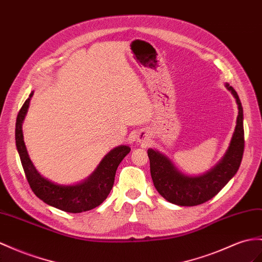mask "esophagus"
Returning <instances> with one entry per match:
<instances>
[{
	"label": "esophagus",
	"instance_id": "obj_1",
	"mask_svg": "<svg viewBox=\"0 0 262 262\" xmlns=\"http://www.w3.org/2000/svg\"><path fill=\"white\" fill-rule=\"evenodd\" d=\"M136 140H137V143H139V144L146 145L147 143L149 142V134L145 132V130L139 132L137 134V136H136Z\"/></svg>",
	"mask_w": 262,
	"mask_h": 262
}]
</instances>
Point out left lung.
<instances>
[{"label":"left lung","instance_id":"obj_1","mask_svg":"<svg viewBox=\"0 0 262 262\" xmlns=\"http://www.w3.org/2000/svg\"><path fill=\"white\" fill-rule=\"evenodd\" d=\"M226 89L236 98L238 116L230 144L219 162L211 169L198 176L178 170L165 154L157 149L147 150L154 186L167 201L178 206H197L214 197L236 175L244 155V110L237 92L226 83Z\"/></svg>","mask_w":262,"mask_h":262}]
</instances>
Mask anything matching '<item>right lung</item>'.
Wrapping results in <instances>:
<instances>
[{
	"instance_id": "right-lung-1",
	"label": "right lung",
	"mask_w": 262,
	"mask_h": 262,
	"mask_svg": "<svg viewBox=\"0 0 262 262\" xmlns=\"http://www.w3.org/2000/svg\"><path fill=\"white\" fill-rule=\"evenodd\" d=\"M34 92L30 94L19 110L15 125V142L26 179L33 192L45 204L66 212L78 213L94 209L110 195L113 188L117 167L130 151L129 146L120 145L112 149L100 160L91 175L80 183L61 185L45 178L33 165L24 143L22 125L28 114L30 100Z\"/></svg>"
}]
</instances>
